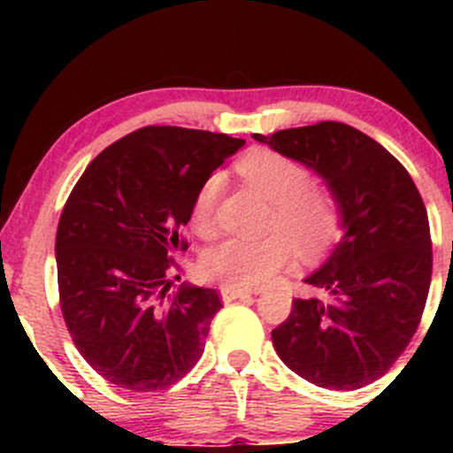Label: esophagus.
Wrapping results in <instances>:
<instances>
[{
  "instance_id": "esophagus-1",
  "label": "esophagus",
  "mask_w": 453,
  "mask_h": 453,
  "mask_svg": "<svg viewBox=\"0 0 453 453\" xmlns=\"http://www.w3.org/2000/svg\"><path fill=\"white\" fill-rule=\"evenodd\" d=\"M253 292H249V289H241V288H230V285H226V288H221V298L223 303H232V300H238V298H249Z\"/></svg>"
}]
</instances>
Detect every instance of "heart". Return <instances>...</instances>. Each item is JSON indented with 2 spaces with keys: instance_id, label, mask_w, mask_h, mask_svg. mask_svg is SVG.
I'll return each instance as SVG.
<instances>
[{
  "instance_id": "heart-1",
  "label": "heart",
  "mask_w": 453,
  "mask_h": 453,
  "mask_svg": "<svg viewBox=\"0 0 453 453\" xmlns=\"http://www.w3.org/2000/svg\"><path fill=\"white\" fill-rule=\"evenodd\" d=\"M238 174L274 206L270 230H283L264 241L227 238L202 259L204 277L230 288H259L273 280L296 256L294 242L306 256H319L339 236L341 211L324 187L311 185L309 170L277 150L257 149L236 164ZM221 176L200 185L191 206V221L200 232L211 227Z\"/></svg>"
}]
</instances>
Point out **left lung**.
Here are the masks:
<instances>
[{"mask_svg":"<svg viewBox=\"0 0 453 453\" xmlns=\"http://www.w3.org/2000/svg\"><path fill=\"white\" fill-rule=\"evenodd\" d=\"M257 142L326 180L341 211V242L304 279L327 300L296 298L273 330L279 357L327 389L375 381L407 349L422 319L433 274L426 206L404 165L345 123L280 129Z\"/></svg>","mask_w":453,"mask_h":453,"instance_id":"obj_1","label":"left lung"}]
</instances>
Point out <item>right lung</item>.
<instances>
[{
  "instance_id": "1",
  "label": "right lung",
  "mask_w": 453,
  "mask_h": 453,
  "mask_svg": "<svg viewBox=\"0 0 453 453\" xmlns=\"http://www.w3.org/2000/svg\"><path fill=\"white\" fill-rule=\"evenodd\" d=\"M244 144L227 134L149 126L104 149L67 197L55 257L72 341L112 386L155 392L204 353L215 289L173 288L179 230L200 185Z\"/></svg>"
}]
</instances>
